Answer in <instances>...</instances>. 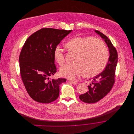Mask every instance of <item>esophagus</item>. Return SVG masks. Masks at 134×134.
<instances>
[{
	"label": "esophagus",
	"instance_id": "34e87169",
	"mask_svg": "<svg viewBox=\"0 0 134 134\" xmlns=\"http://www.w3.org/2000/svg\"><path fill=\"white\" fill-rule=\"evenodd\" d=\"M70 82L72 84L74 85L77 84V82L76 81H74V80H70Z\"/></svg>",
	"mask_w": 134,
	"mask_h": 134
}]
</instances>
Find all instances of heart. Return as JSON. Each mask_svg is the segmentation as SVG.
Returning a JSON list of instances; mask_svg holds the SVG:
<instances>
[{"instance_id":"obj_1","label":"heart","mask_w":134,"mask_h":134,"mask_svg":"<svg viewBox=\"0 0 134 134\" xmlns=\"http://www.w3.org/2000/svg\"><path fill=\"white\" fill-rule=\"evenodd\" d=\"M70 51L78 54L75 64H68L60 70L62 76L70 79L77 77H93L100 73L105 68L108 59V50L100 40L91 37H77L67 43ZM54 57L58 63L62 65L65 63L64 51L60 46L54 51Z\"/></svg>"}]
</instances>
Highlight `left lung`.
Instances as JSON below:
<instances>
[{
  "instance_id": "1",
  "label": "left lung",
  "mask_w": 134,
  "mask_h": 134,
  "mask_svg": "<svg viewBox=\"0 0 134 134\" xmlns=\"http://www.w3.org/2000/svg\"><path fill=\"white\" fill-rule=\"evenodd\" d=\"M95 31L107 44L110 56L105 70L92 78L91 83L88 86L89 91L79 96V98L81 101L89 104L99 101L111 90L115 83V69L118 59L117 51L110 40L100 31L98 30Z\"/></svg>"
}]
</instances>
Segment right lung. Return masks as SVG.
I'll use <instances>...</instances> for the list:
<instances>
[{"label": "right lung", "instance_id": "1", "mask_svg": "<svg viewBox=\"0 0 134 134\" xmlns=\"http://www.w3.org/2000/svg\"><path fill=\"white\" fill-rule=\"evenodd\" d=\"M72 30L44 28L27 38L19 57L20 74L30 96L41 103H50L59 95V85L65 78L50 79L57 72L54 51Z\"/></svg>", "mask_w": 134, "mask_h": 134}]
</instances>
